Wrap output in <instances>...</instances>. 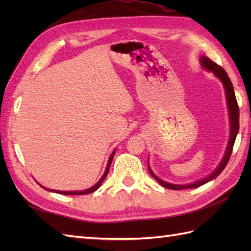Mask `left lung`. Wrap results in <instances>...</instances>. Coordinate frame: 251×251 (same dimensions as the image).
I'll return each instance as SVG.
<instances>
[{"label": "left lung", "mask_w": 251, "mask_h": 251, "mask_svg": "<svg viewBox=\"0 0 251 251\" xmlns=\"http://www.w3.org/2000/svg\"><path fill=\"white\" fill-rule=\"evenodd\" d=\"M200 63H201V66L205 69V70L214 73V75L220 79L221 83L223 84V87H225L226 104H227V109H228V117H230V139H228L225 155H223L220 164L218 165L214 172L208 176H206L205 178L200 179V180L195 181V182H192L189 184H174V183L166 182V181H164L161 178H158L157 176L152 172V169L150 168V166H149V164H148L149 172H150L152 177L155 179L162 186H164V188H167L170 190H184V189L199 188V186L216 179L218 176L222 173V170L226 168L228 159H230V157H231L234 142H235L236 136H237L238 130H239V109H238V104H237L236 97H235V93H234L233 85H232L230 77L227 76V73L226 72L225 69L221 68L219 65H217V63H215L214 61L210 60L209 58L204 56V55L201 56Z\"/></svg>", "instance_id": "1"}]
</instances>
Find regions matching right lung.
<instances>
[{"label":"right lung","mask_w":251,"mask_h":251,"mask_svg":"<svg viewBox=\"0 0 251 251\" xmlns=\"http://www.w3.org/2000/svg\"><path fill=\"white\" fill-rule=\"evenodd\" d=\"M115 154V150L111 153V155L109 157V161H108V164H106V168L104 170V174L102 175V177L100 178V180L98 181L97 183H96L95 185H93L92 188H89L87 190H84V191H58V190H51V189H47V188H44L43 185H41L42 188L50 191V192H54V193H59V194H63V195H83V194H89V193H93V192H95L96 190H97L99 186L101 185V183L103 182V180L105 179L106 175H108L109 173V169H110V166H111V163H112V159H113V156Z\"/></svg>","instance_id":"obj_1"}]
</instances>
